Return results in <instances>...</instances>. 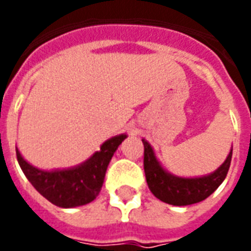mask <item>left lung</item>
<instances>
[{"label": "left lung", "mask_w": 251, "mask_h": 251, "mask_svg": "<svg viewBox=\"0 0 251 251\" xmlns=\"http://www.w3.org/2000/svg\"><path fill=\"white\" fill-rule=\"evenodd\" d=\"M142 144H144V171H145L148 187L157 199L172 205L195 204L207 199L222 184V181L226 179L231 164L232 149L228 153L226 161L214 174L203 177H195V179L176 177L161 168V165L153 153L152 147L145 140H142Z\"/></svg>", "instance_id": "8db88e82"}]
</instances>
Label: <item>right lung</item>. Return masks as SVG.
<instances>
[{
	"label": "right lung",
	"mask_w": 251,
	"mask_h": 251,
	"mask_svg": "<svg viewBox=\"0 0 251 251\" xmlns=\"http://www.w3.org/2000/svg\"><path fill=\"white\" fill-rule=\"evenodd\" d=\"M125 138L126 134L110 138L100 147V151L86 163L76 168L63 171H40L26 163L17 149L16 154L26 179L39 194L50 200L52 204L62 208H71L87 204L98 196L110 160Z\"/></svg>",
	"instance_id": "obj_1"
}]
</instances>
